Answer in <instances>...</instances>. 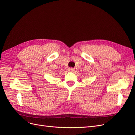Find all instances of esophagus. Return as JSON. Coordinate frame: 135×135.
I'll list each match as a JSON object with an SVG mask.
<instances>
[{
	"label": "esophagus",
	"mask_w": 135,
	"mask_h": 135,
	"mask_svg": "<svg viewBox=\"0 0 135 135\" xmlns=\"http://www.w3.org/2000/svg\"><path fill=\"white\" fill-rule=\"evenodd\" d=\"M68 70H69V71H70V72H73L74 71V69L72 68H69Z\"/></svg>",
	"instance_id": "1"
}]
</instances>
